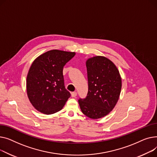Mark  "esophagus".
<instances>
[{"label":"esophagus","mask_w":157,"mask_h":157,"mask_svg":"<svg viewBox=\"0 0 157 157\" xmlns=\"http://www.w3.org/2000/svg\"><path fill=\"white\" fill-rule=\"evenodd\" d=\"M71 97H73V98L76 97L77 95V92H73V93H71Z\"/></svg>","instance_id":"34e87169"}]
</instances>
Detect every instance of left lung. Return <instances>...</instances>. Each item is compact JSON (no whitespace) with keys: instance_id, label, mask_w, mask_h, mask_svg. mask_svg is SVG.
I'll list each match as a JSON object with an SVG mask.
<instances>
[{"instance_id":"1","label":"left lung","mask_w":157,"mask_h":157,"mask_svg":"<svg viewBox=\"0 0 157 157\" xmlns=\"http://www.w3.org/2000/svg\"><path fill=\"white\" fill-rule=\"evenodd\" d=\"M88 93L78 103L82 113L98 119L107 115L116 105L122 88V79L114 63L104 56L86 61Z\"/></svg>"}]
</instances>
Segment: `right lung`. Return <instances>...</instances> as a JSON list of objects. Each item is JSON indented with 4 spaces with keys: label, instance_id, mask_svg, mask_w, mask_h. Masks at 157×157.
I'll return each mask as SVG.
<instances>
[{
    "label": "right lung",
    "instance_id": "add662e5",
    "mask_svg": "<svg viewBox=\"0 0 157 157\" xmlns=\"http://www.w3.org/2000/svg\"><path fill=\"white\" fill-rule=\"evenodd\" d=\"M75 52L51 50L36 58L26 78L28 97L39 112L51 115L61 110L71 94L64 84V66Z\"/></svg>",
    "mask_w": 157,
    "mask_h": 157
}]
</instances>
